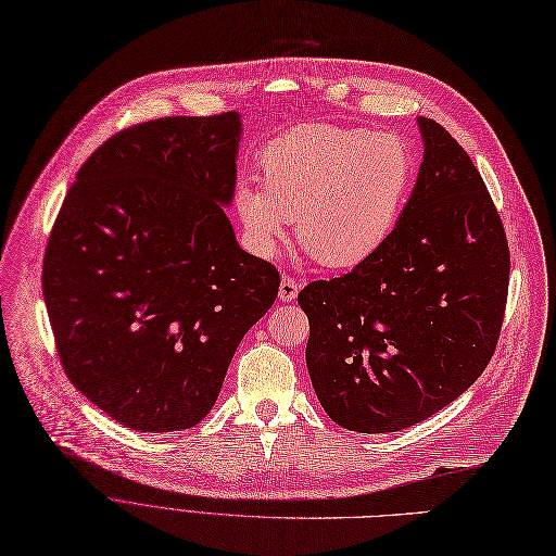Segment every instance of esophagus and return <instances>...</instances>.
Returning a JSON list of instances; mask_svg holds the SVG:
<instances>
[{"mask_svg": "<svg viewBox=\"0 0 556 556\" xmlns=\"http://www.w3.org/2000/svg\"><path fill=\"white\" fill-rule=\"evenodd\" d=\"M299 282L294 280V278H289V276H282V280H280V287H278V296H280V301L282 303H292V301H296V296H299Z\"/></svg>", "mask_w": 556, "mask_h": 556, "instance_id": "obj_1", "label": "esophagus"}]
</instances>
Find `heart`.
Listing matches in <instances>:
<instances>
[{
  "label": "heart",
  "mask_w": 556,
  "mask_h": 556,
  "mask_svg": "<svg viewBox=\"0 0 556 556\" xmlns=\"http://www.w3.org/2000/svg\"><path fill=\"white\" fill-rule=\"evenodd\" d=\"M260 165L264 185L235 190L249 249L274 260L296 219L301 247L328 269H355L389 242L416 169L403 138L334 124L294 126Z\"/></svg>",
  "instance_id": "obj_1"
}]
</instances>
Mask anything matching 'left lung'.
<instances>
[{
  "label": "left lung",
  "instance_id": "left-lung-1",
  "mask_svg": "<svg viewBox=\"0 0 556 556\" xmlns=\"http://www.w3.org/2000/svg\"><path fill=\"white\" fill-rule=\"evenodd\" d=\"M418 128L422 163L389 242L299 294L316 399L351 432H399L459 399L505 316L509 244L486 185L441 124Z\"/></svg>",
  "mask_w": 556,
  "mask_h": 556
}]
</instances>
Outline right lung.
Wrapping results in <instances>:
<instances>
[{
  "label": "right lung",
  "instance_id": "right-lung-1",
  "mask_svg": "<svg viewBox=\"0 0 556 556\" xmlns=\"http://www.w3.org/2000/svg\"><path fill=\"white\" fill-rule=\"evenodd\" d=\"M240 113L119 130L78 169L42 264L70 382L119 426L201 422L280 276L235 240Z\"/></svg>",
  "mask_w": 556,
  "mask_h": 556
}]
</instances>
